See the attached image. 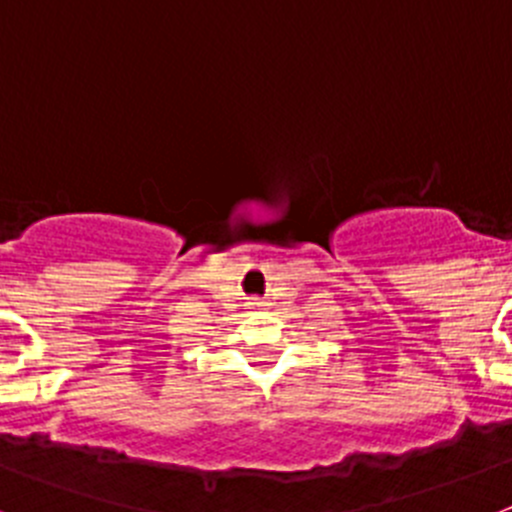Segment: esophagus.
Segmentation results:
<instances>
[{"label": "esophagus", "instance_id": "esophagus-1", "mask_svg": "<svg viewBox=\"0 0 512 512\" xmlns=\"http://www.w3.org/2000/svg\"><path fill=\"white\" fill-rule=\"evenodd\" d=\"M248 305H251V307H264L266 302L259 300V297H251V302H248Z\"/></svg>", "mask_w": 512, "mask_h": 512}]
</instances>
